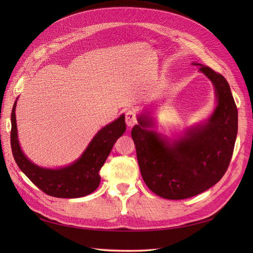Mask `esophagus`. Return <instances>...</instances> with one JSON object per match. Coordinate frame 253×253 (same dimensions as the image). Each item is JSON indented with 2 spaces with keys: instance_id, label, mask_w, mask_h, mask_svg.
<instances>
[{
  "instance_id": "obj_1",
  "label": "esophagus",
  "mask_w": 253,
  "mask_h": 253,
  "mask_svg": "<svg viewBox=\"0 0 253 253\" xmlns=\"http://www.w3.org/2000/svg\"><path fill=\"white\" fill-rule=\"evenodd\" d=\"M126 124L128 126H133L137 124V116H136V114H135L134 111L128 110L126 113Z\"/></svg>"
}]
</instances>
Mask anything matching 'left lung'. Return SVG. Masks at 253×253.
Instances as JSON below:
<instances>
[{
  "instance_id": "obj_1",
  "label": "left lung",
  "mask_w": 253,
  "mask_h": 253,
  "mask_svg": "<svg viewBox=\"0 0 253 253\" xmlns=\"http://www.w3.org/2000/svg\"><path fill=\"white\" fill-rule=\"evenodd\" d=\"M198 65V64H195ZM217 98V106L206 126L188 131L170 144L154 131L147 117L132 128L141 176L148 188L167 200H185L218 182L233 154L237 134V109L224 76L200 64Z\"/></svg>"
}]
</instances>
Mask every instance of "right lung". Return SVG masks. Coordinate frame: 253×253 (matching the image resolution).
Returning a JSON list of instances; mask_svg holds the SVG:
<instances>
[{"label":"right lung","instance_id":"obj_1","mask_svg":"<svg viewBox=\"0 0 253 253\" xmlns=\"http://www.w3.org/2000/svg\"><path fill=\"white\" fill-rule=\"evenodd\" d=\"M16 104L17 101L11 112L10 144L13 158L21 171L44 193L53 197L77 198L93 193L100 183L99 171L115 142L126 132L125 115L101 128L77 162L61 169L49 170L30 163L23 154L17 135Z\"/></svg>","mask_w":253,"mask_h":253}]
</instances>
